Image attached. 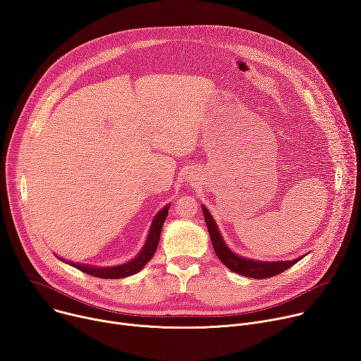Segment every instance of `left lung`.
<instances>
[{"label":"left lung","instance_id":"1","mask_svg":"<svg viewBox=\"0 0 361 361\" xmlns=\"http://www.w3.org/2000/svg\"><path fill=\"white\" fill-rule=\"evenodd\" d=\"M204 211V216H205V223L208 227V233L212 241V247L214 252L218 256V259L223 262V264H226L230 270H233L234 273H238L241 276L245 277H253V279H267V277H273L276 274H281L282 271L288 270L289 267H292L295 263H298L302 257L290 260V262H255L250 259H244L240 257L237 255H234L230 248L226 245V243L223 241V237L219 235V231L214 223V219L209 214V211L202 207Z\"/></svg>","mask_w":361,"mask_h":361}]
</instances>
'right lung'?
I'll return each instance as SVG.
<instances>
[{"label":"right lung","instance_id":"1","mask_svg":"<svg viewBox=\"0 0 361 361\" xmlns=\"http://www.w3.org/2000/svg\"><path fill=\"white\" fill-rule=\"evenodd\" d=\"M169 207H164L161 211H159V214L154 216L150 231H149V237L147 241L143 247V250L140 252L134 260L124 263L121 266H116V267H91L87 264H79V263H69L71 266L76 267L78 270L84 271L87 274L95 276V277H102V279H121V277H127L131 274H135L137 271H140L149 262L150 259L154 256V252L157 248L159 240H160V233H161V227L166 216H168V211ZM65 262V260H63Z\"/></svg>","mask_w":361,"mask_h":361}]
</instances>
